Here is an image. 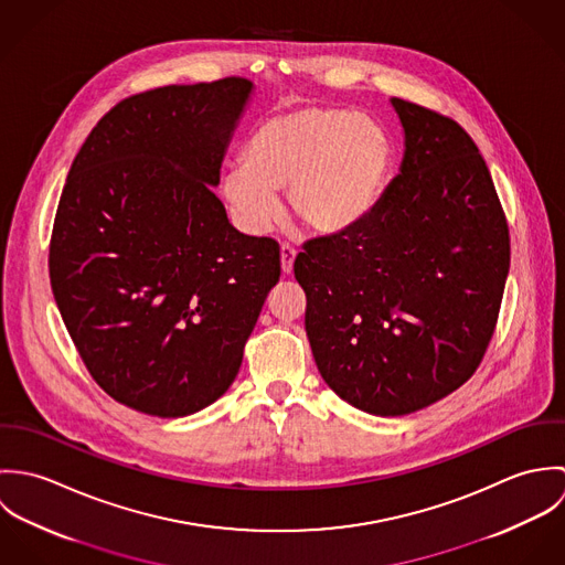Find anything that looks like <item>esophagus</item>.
<instances>
[{
    "mask_svg": "<svg viewBox=\"0 0 565 565\" xmlns=\"http://www.w3.org/2000/svg\"><path fill=\"white\" fill-rule=\"evenodd\" d=\"M296 247L289 245V243H282L280 245V267H282V274H291L294 271V260H296Z\"/></svg>",
    "mask_w": 565,
    "mask_h": 565,
    "instance_id": "34e87169",
    "label": "esophagus"
}]
</instances>
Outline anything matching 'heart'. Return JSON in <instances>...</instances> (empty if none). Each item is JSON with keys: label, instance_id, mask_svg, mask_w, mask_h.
I'll list each match as a JSON object with an SVG mask.
<instances>
[{"label": "heart", "instance_id": "heart-1", "mask_svg": "<svg viewBox=\"0 0 565 565\" xmlns=\"http://www.w3.org/2000/svg\"><path fill=\"white\" fill-rule=\"evenodd\" d=\"M394 167V141L365 113L294 106L265 117L249 135L245 159L231 162L222 195L243 231L265 233L287 193L291 215L322 237L343 235L379 206Z\"/></svg>", "mask_w": 565, "mask_h": 565}]
</instances>
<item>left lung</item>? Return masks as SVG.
I'll return each mask as SVG.
<instances>
[{
    "mask_svg": "<svg viewBox=\"0 0 565 565\" xmlns=\"http://www.w3.org/2000/svg\"><path fill=\"white\" fill-rule=\"evenodd\" d=\"M401 173L356 228L305 243L296 280L326 385L396 417L459 390L493 334L509 228L489 169L450 117L392 97Z\"/></svg>",
    "mask_w": 565,
    "mask_h": 565,
    "instance_id": "left-lung-1",
    "label": "left lung"
}]
</instances>
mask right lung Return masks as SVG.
Segmentation results:
<instances>
[{
  "label": "right lung",
  "instance_id": "add662e5",
  "mask_svg": "<svg viewBox=\"0 0 565 565\" xmlns=\"http://www.w3.org/2000/svg\"><path fill=\"white\" fill-rule=\"evenodd\" d=\"M254 93L243 78L119 102L72 162L50 280L82 361L117 403L184 417L228 392L280 249L233 228L211 186Z\"/></svg>",
  "mask_w": 565,
  "mask_h": 565
}]
</instances>
